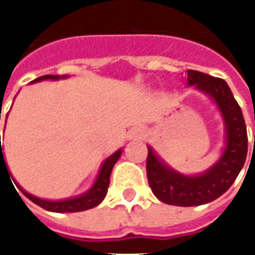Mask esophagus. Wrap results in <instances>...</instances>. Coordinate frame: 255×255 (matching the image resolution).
Returning <instances> with one entry per match:
<instances>
[{
    "label": "esophagus",
    "mask_w": 255,
    "mask_h": 255,
    "mask_svg": "<svg viewBox=\"0 0 255 255\" xmlns=\"http://www.w3.org/2000/svg\"><path fill=\"white\" fill-rule=\"evenodd\" d=\"M143 135V131L141 129H134V131H131V137H134V138H140Z\"/></svg>",
    "instance_id": "esophagus-1"
}]
</instances>
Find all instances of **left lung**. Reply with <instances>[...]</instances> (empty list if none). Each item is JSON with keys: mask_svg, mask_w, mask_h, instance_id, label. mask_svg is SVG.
<instances>
[{"mask_svg": "<svg viewBox=\"0 0 255 255\" xmlns=\"http://www.w3.org/2000/svg\"><path fill=\"white\" fill-rule=\"evenodd\" d=\"M187 74L188 86H194L204 92L218 105L225 123L226 144L219 160L200 175L176 172L154 153L150 146L147 147L146 171L153 194L166 204L181 207L201 206L226 193L241 172L248 151L243 111L226 81L194 70H188Z\"/></svg>", "mask_w": 255, "mask_h": 255, "instance_id": "left-lung-1", "label": "left lung"}]
</instances>
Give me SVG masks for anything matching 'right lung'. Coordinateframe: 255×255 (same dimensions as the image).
Instances as JSON below:
<instances>
[{
  "label": "right lung",
  "mask_w": 255,
  "mask_h": 255,
  "mask_svg": "<svg viewBox=\"0 0 255 255\" xmlns=\"http://www.w3.org/2000/svg\"><path fill=\"white\" fill-rule=\"evenodd\" d=\"M67 76H52V74H48V76H42L39 79H36L32 83L42 80H58V79H64ZM0 118H1V111H0ZM123 150H117L115 153H112L106 160L104 162L99 175L95 181V184L92 185V188L89 191H86L84 194L77 197H73V198H67V200H58V201H51V200H43V198H39V197L32 196L29 194L27 191H24L17 182H12L20 188V191L27 197L30 201H33L35 204L40 206L42 209L45 210H49V212H55V213H73V212H83V210H89L95 206H98L99 203H102V200L108 193V187H109V176L112 172V168L114 165L117 163V160L120 159ZM1 163L5 165V160H4V154H2V149H1V141H0V174H1ZM7 168V165H5ZM7 172H8V168H7ZM11 175V174H10ZM12 178V176H11ZM15 190V188H14ZM17 191V190H15Z\"/></svg>",
  "instance_id": "right-lung-1"
}]
</instances>
